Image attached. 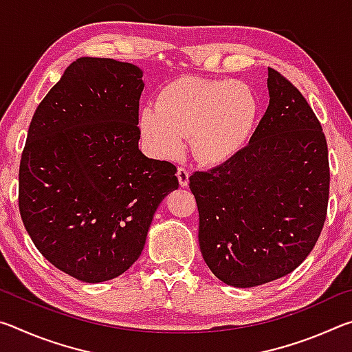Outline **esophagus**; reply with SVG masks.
Wrapping results in <instances>:
<instances>
[{
    "label": "esophagus",
    "mask_w": 352,
    "mask_h": 352,
    "mask_svg": "<svg viewBox=\"0 0 352 352\" xmlns=\"http://www.w3.org/2000/svg\"><path fill=\"white\" fill-rule=\"evenodd\" d=\"M177 177H178V182H180L182 186H188L189 183V172L186 168H183V166H180V168L177 169Z\"/></svg>",
    "instance_id": "34e87169"
}]
</instances>
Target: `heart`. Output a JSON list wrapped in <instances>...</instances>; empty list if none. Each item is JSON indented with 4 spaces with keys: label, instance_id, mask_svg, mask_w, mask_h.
I'll use <instances>...</instances> for the list:
<instances>
[{
    "label": "heart",
    "instance_id": "heart-1",
    "mask_svg": "<svg viewBox=\"0 0 352 352\" xmlns=\"http://www.w3.org/2000/svg\"><path fill=\"white\" fill-rule=\"evenodd\" d=\"M256 93L242 80L183 77L164 87L157 107L141 111L142 138L160 158L175 157L188 136L199 162L220 163L247 141L258 116Z\"/></svg>",
    "mask_w": 352,
    "mask_h": 352
}]
</instances>
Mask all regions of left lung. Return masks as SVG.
Wrapping results in <instances>:
<instances>
[{
    "instance_id": "left-lung-1",
    "label": "left lung",
    "mask_w": 352,
    "mask_h": 352,
    "mask_svg": "<svg viewBox=\"0 0 352 352\" xmlns=\"http://www.w3.org/2000/svg\"><path fill=\"white\" fill-rule=\"evenodd\" d=\"M270 102L248 144L195 170L199 243L220 281L254 287L294 272L317 243L329 200L326 136L305 96L269 68Z\"/></svg>"
}]
</instances>
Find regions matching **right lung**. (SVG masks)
<instances>
[{"mask_svg": "<svg viewBox=\"0 0 352 352\" xmlns=\"http://www.w3.org/2000/svg\"><path fill=\"white\" fill-rule=\"evenodd\" d=\"M142 73L80 57L35 110L19 172V208L38 252L76 279L122 275L144 248L177 168L138 148Z\"/></svg>", "mask_w": 352, "mask_h": 352, "instance_id": "1", "label": "right lung"}]
</instances>
